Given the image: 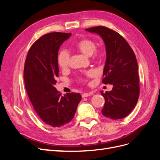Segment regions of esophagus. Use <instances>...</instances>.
I'll return each mask as SVG.
<instances>
[{
	"label": "esophagus",
	"mask_w": 160,
	"mask_h": 160,
	"mask_svg": "<svg viewBox=\"0 0 160 160\" xmlns=\"http://www.w3.org/2000/svg\"><path fill=\"white\" fill-rule=\"evenodd\" d=\"M93 94V91H90L89 93H85L83 95H82V98H86V97H88L90 96L91 95Z\"/></svg>",
	"instance_id": "obj_1"
}]
</instances>
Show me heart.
Listing matches in <instances>:
<instances>
[{
    "instance_id": "obj_1",
    "label": "heart",
    "mask_w": 160,
    "mask_h": 160,
    "mask_svg": "<svg viewBox=\"0 0 160 160\" xmlns=\"http://www.w3.org/2000/svg\"><path fill=\"white\" fill-rule=\"evenodd\" d=\"M75 47L77 50H79L82 53L87 56H92L94 59L98 58L101 52L100 50L96 49V42L90 38H84L79 41L75 45ZM58 65L62 69H66L69 67L70 64V56L69 53L67 51H61L58 55ZM97 75L96 71L93 69H90L85 72V75L80 77L79 80L81 81H87L88 78L94 77Z\"/></svg>"
}]
</instances>
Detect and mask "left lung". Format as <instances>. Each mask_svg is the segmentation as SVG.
Returning <instances> with one entry per match:
<instances>
[{"mask_svg": "<svg viewBox=\"0 0 160 160\" xmlns=\"http://www.w3.org/2000/svg\"><path fill=\"white\" fill-rule=\"evenodd\" d=\"M102 37L106 47L107 58L103 69L104 84H112L110 91L103 93L105 117L120 119L128 116L137 104L139 96L138 65L135 53L127 41L111 28L98 26L86 28Z\"/></svg>", "mask_w": 160, "mask_h": 160, "instance_id": "left-lung-1", "label": "left lung"}]
</instances>
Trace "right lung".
<instances>
[{
  "label": "right lung",
  "mask_w": 160,
  "mask_h": 160,
  "mask_svg": "<svg viewBox=\"0 0 160 160\" xmlns=\"http://www.w3.org/2000/svg\"><path fill=\"white\" fill-rule=\"evenodd\" d=\"M71 33L50 32L42 36L28 50L24 67V81L35 111L52 128L68 124L81 99L80 93L62 96L54 87L59 77L58 51Z\"/></svg>",
  "instance_id": "add662e5"
}]
</instances>
